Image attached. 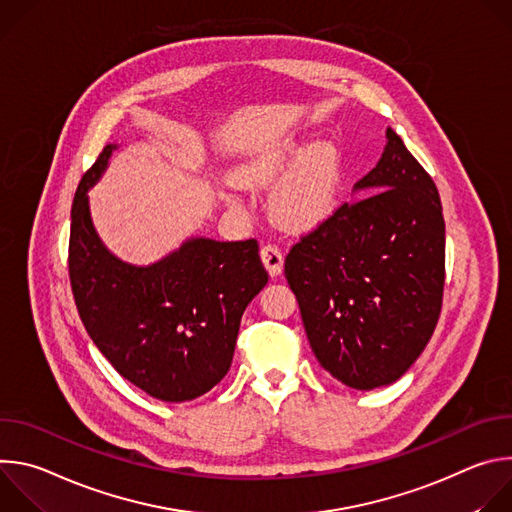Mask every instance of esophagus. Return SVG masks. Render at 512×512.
Returning a JSON list of instances; mask_svg holds the SVG:
<instances>
[{"instance_id": "obj_1", "label": "esophagus", "mask_w": 512, "mask_h": 512, "mask_svg": "<svg viewBox=\"0 0 512 512\" xmlns=\"http://www.w3.org/2000/svg\"><path fill=\"white\" fill-rule=\"evenodd\" d=\"M261 259H263V265L267 267L271 277H277L281 273V269H283V253H281V249L277 245H271V243L263 245L261 247Z\"/></svg>"}]
</instances>
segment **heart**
Listing matches in <instances>:
<instances>
[{"mask_svg": "<svg viewBox=\"0 0 512 512\" xmlns=\"http://www.w3.org/2000/svg\"><path fill=\"white\" fill-rule=\"evenodd\" d=\"M304 145L298 139H283L259 152L241 172L245 186L261 188L298 160L271 196L275 221L296 231L316 227L332 212L342 176L340 154L332 143H314L300 157Z\"/></svg>", "mask_w": 512, "mask_h": 512, "instance_id": "1", "label": "heart"}]
</instances>
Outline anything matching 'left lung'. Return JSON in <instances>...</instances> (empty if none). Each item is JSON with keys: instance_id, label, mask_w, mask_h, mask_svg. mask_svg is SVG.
Returning <instances> with one entry per match:
<instances>
[{"instance_id": "8db88e82", "label": "left lung", "mask_w": 512, "mask_h": 512, "mask_svg": "<svg viewBox=\"0 0 512 512\" xmlns=\"http://www.w3.org/2000/svg\"><path fill=\"white\" fill-rule=\"evenodd\" d=\"M354 190L362 198L291 247L285 279L318 362L340 383L371 391L403 377L435 330L446 225L431 176L391 127L383 158Z\"/></svg>"}]
</instances>
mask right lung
Masks as SVG:
<instances>
[{
  "label": "right lung",
  "mask_w": 512,
  "mask_h": 512,
  "mask_svg": "<svg viewBox=\"0 0 512 512\" xmlns=\"http://www.w3.org/2000/svg\"><path fill=\"white\" fill-rule=\"evenodd\" d=\"M113 150L105 145L72 200V296L91 340L123 379L160 401H190L229 373L241 316L269 275L255 239H190L148 267L111 255L95 233L87 192Z\"/></svg>",
  "instance_id": "1"
}]
</instances>
